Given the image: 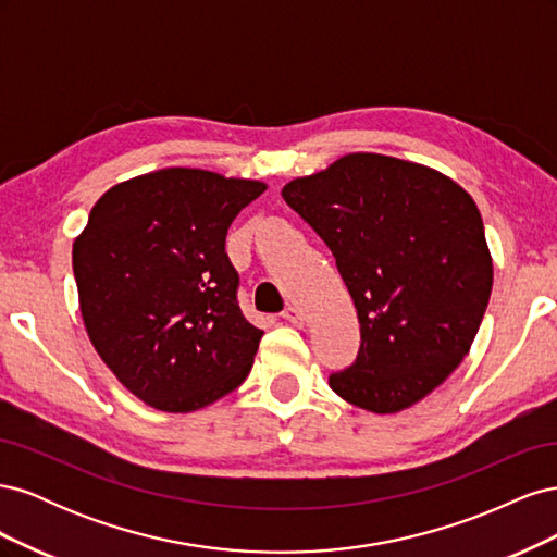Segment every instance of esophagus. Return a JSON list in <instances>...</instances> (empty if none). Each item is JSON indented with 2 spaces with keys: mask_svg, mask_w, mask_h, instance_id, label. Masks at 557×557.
I'll return each instance as SVG.
<instances>
[{
  "mask_svg": "<svg viewBox=\"0 0 557 557\" xmlns=\"http://www.w3.org/2000/svg\"><path fill=\"white\" fill-rule=\"evenodd\" d=\"M281 315H283L285 323H290V325H295V327L305 325V313H301L297 307H288Z\"/></svg>",
  "mask_w": 557,
  "mask_h": 557,
  "instance_id": "1",
  "label": "esophagus"
}]
</instances>
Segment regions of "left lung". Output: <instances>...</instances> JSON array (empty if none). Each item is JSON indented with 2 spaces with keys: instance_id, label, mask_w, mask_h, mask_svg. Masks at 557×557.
Instances as JSON below:
<instances>
[{
  "instance_id": "left-lung-1",
  "label": "left lung",
  "mask_w": 557,
  "mask_h": 557,
  "mask_svg": "<svg viewBox=\"0 0 557 557\" xmlns=\"http://www.w3.org/2000/svg\"><path fill=\"white\" fill-rule=\"evenodd\" d=\"M283 199L332 250L358 309L360 348L332 391L374 413L430 395L462 362L493 290L481 213L423 164L352 153Z\"/></svg>"
}]
</instances>
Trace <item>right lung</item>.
Segmentation results:
<instances>
[{
  "instance_id": "right-lung-1",
  "label": "right lung",
  "mask_w": 557,
  "mask_h": 557,
  "mask_svg": "<svg viewBox=\"0 0 557 557\" xmlns=\"http://www.w3.org/2000/svg\"><path fill=\"white\" fill-rule=\"evenodd\" d=\"M264 188L170 166L113 185L74 242L90 342L150 407L197 411L248 376L264 332L239 309L225 237Z\"/></svg>"
}]
</instances>
